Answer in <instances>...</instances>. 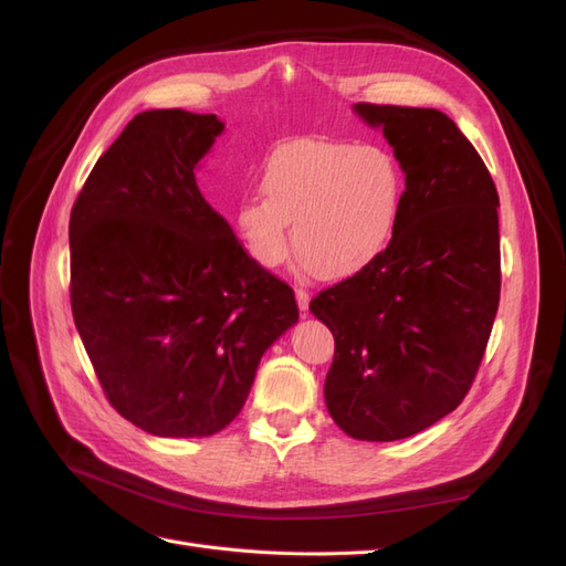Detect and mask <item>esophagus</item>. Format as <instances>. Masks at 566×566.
I'll return each mask as SVG.
<instances>
[{"label": "esophagus", "instance_id": "esophagus-1", "mask_svg": "<svg viewBox=\"0 0 566 566\" xmlns=\"http://www.w3.org/2000/svg\"><path fill=\"white\" fill-rule=\"evenodd\" d=\"M295 297H297V306L302 312H306L310 310V290H304V287H295Z\"/></svg>", "mask_w": 566, "mask_h": 566}]
</instances>
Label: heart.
I'll use <instances>...</instances> for the list:
<instances>
[{
  "instance_id": "1",
  "label": "heart",
  "mask_w": 566,
  "mask_h": 566,
  "mask_svg": "<svg viewBox=\"0 0 566 566\" xmlns=\"http://www.w3.org/2000/svg\"><path fill=\"white\" fill-rule=\"evenodd\" d=\"M260 196L235 210V231L252 260L276 269L293 248L316 276L339 281L366 271L391 243L403 181L391 153L373 144L300 139L264 160Z\"/></svg>"
}]
</instances>
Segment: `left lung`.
<instances>
[{
	"mask_svg": "<svg viewBox=\"0 0 566 566\" xmlns=\"http://www.w3.org/2000/svg\"><path fill=\"white\" fill-rule=\"evenodd\" d=\"M382 127L406 188L391 243L310 310L335 337L333 420L361 441L413 437L470 391L501 300L499 191L453 119L434 108L356 104Z\"/></svg>",
	"mask_w": 566,
	"mask_h": 566,
	"instance_id": "8db88e82",
	"label": "left lung"
}]
</instances>
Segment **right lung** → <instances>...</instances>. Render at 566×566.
Returning a JSON list of instances; mask_svg holds the SVG:
<instances>
[{"label":"right lung","instance_id":"1","mask_svg":"<svg viewBox=\"0 0 566 566\" xmlns=\"http://www.w3.org/2000/svg\"><path fill=\"white\" fill-rule=\"evenodd\" d=\"M224 129L181 108L136 115L71 212V306L106 399L156 437H210L241 413L295 293L210 208L193 169Z\"/></svg>","mask_w":566,"mask_h":566}]
</instances>
